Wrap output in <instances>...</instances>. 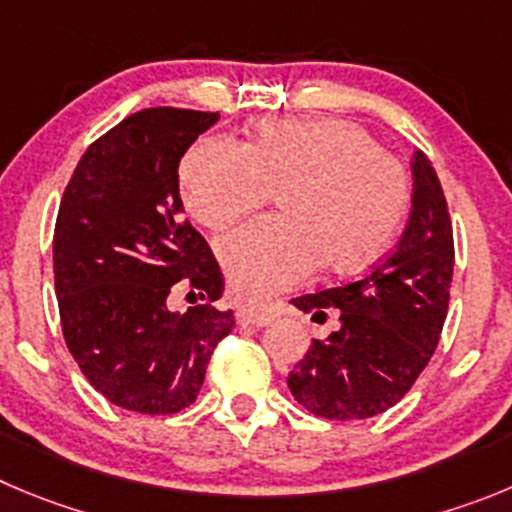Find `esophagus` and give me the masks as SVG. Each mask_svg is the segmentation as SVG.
<instances>
[{
  "label": "esophagus",
  "mask_w": 512,
  "mask_h": 512,
  "mask_svg": "<svg viewBox=\"0 0 512 512\" xmlns=\"http://www.w3.org/2000/svg\"><path fill=\"white\" fill-rule=\"evenodd\" d=\"M237 323L240 326H267V323H272V313H267V310H240L237 313Z\"/></svg>",
  "instance_id": "34e87169"
}]
</instances>
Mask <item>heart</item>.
I'll return each mask as SVG.
<instances>
[{
  "label": "heart",
  "mask_w": 512,
  "mask_h": 512,
  "mask_svg": "<svg viewBox=\"0 0 512 512\" xmlns=\"http://www.w3.org/2000/svg\"><path fill=\"white\" fill-rule=\"evenodd\" d=\"M181 199L199 224L222 232L279 189L280 217L219 242L232 295L262 303L315 267L371 265L399 232L409 204L399 161L341 118H267L250 143L202 138L179 166Z\"/></svg>",
  "instance_id": "b5f03b06"
}]
</instances>
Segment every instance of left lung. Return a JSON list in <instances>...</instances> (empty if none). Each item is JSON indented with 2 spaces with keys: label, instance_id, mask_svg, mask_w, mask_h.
I'll return each instance as SVG.
<instances>
[{
  "label": "left lung",
  "instance_id": "left-lung-1",
  "mask_svg": "<svg viewBox=\"0 0 512 512\" xmlns=\"http://www.w3.org/2000/svg\"><path fill=\"white\" fill-rule=\"evenodd\" d=\"M412 214L396 250L361 280L293 300L338 328L288 376L295 401L315 417L366 419L386 412L412 389L439 343L450 305L455 242L447 199L432 161H412Z\"/></svg>",
  "mask_w": 512,
  "mask_h": 512
}]
</instances>
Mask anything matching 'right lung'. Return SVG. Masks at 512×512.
I'll list each match as a JSON object with an SVG mask.
<instances>
[{"label":"right lung","mask_w":512,"mask_h":512,"mask_svg":"<svg viewBox=\"0 0 512 512\" xmlns=\"http://www.w3.org/2000/svg\"><path fill=\"white\" fill-rule=\"evenodd\" d=\"M219 113L146 108L88 148L62 194L52 240L62 336L116 407L176 414L197 399L214 346L232 331L224 280L184 219L179 161ZM176 282L209 304L168 308Z\"/></svg>","instance_id":"add662e5"}]
</instances>
